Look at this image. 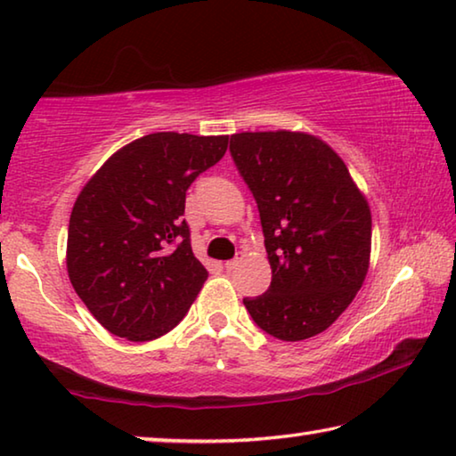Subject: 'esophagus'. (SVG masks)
Instances as JSON below:
<instances>
[{
    "mask_svg": "<svg viewBox=\"0 0 456 456\" xmlns=\"http://www.w3.org/2000/svg\"><path fill=\"white\" fill-rule=\"evenodd\" d=\"M238 261H240V258H230V261H226L224 263V267H226V271H232V269H236V265H238Z\"/></svg>",
    "mask_w": 456,
    "mask_h": 456,
    "instance_id": "obj_1",
    "label": "esophagus"
}]
</instances>
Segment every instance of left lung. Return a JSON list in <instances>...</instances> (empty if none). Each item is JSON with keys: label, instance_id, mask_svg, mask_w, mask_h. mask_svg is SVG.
<instances>
[{"label": "left lung", "instance_id": "obj_1", "mask_svg": "<svg viewBox=\"0 0 456 456\" xmlns=\"http://www.w3.org/2000/svg\"><path fill=\"white\" fill-rule=\"evenodd\" d=\"M230 155L256 201L271 285L244 297L255 324L279 340L332 326L369 269L370 212L336 152L304 132H240Z\"/></svg>", "mask_w": 456, "mask_h": 456}]
</instances>
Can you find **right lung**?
<instances>
[{"mask_svg": "<svg viewBox=\"0 0 456 456\" xmlns=\"http://www.w3.org/2000/svg\"><path fill=\"white\" fill-rule=\"evenodd\" d=\"M228 136L155 132L126 144L77 198L67 271L111 334L155 340L179 324L208 271L191 250L189 185L224 157Z\"/></svg>", "mask_w": 456, "mask_h": 456, "instance_id": "obj_1", "label": "right lung"}]
</instances>
